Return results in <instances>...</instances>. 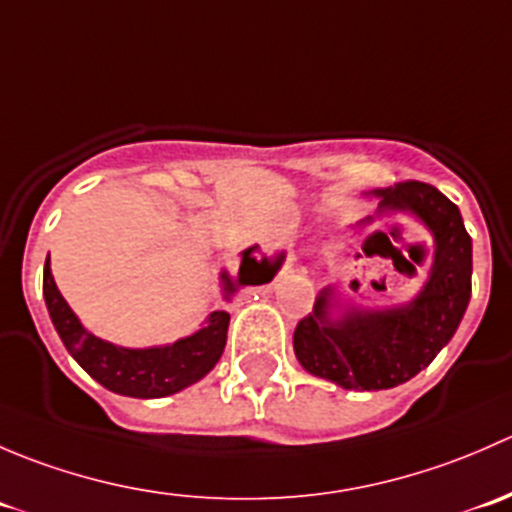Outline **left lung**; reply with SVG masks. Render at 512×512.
I'll return each mask as SVG.
<instances>
[{"mask_svg":"<svg viewBox=\"0 0 512 512\" xmlns=\"http://www.w3.org/2000/svg\"><path fill=\"white\" fill-rule=\"evenodd\" d=\"M374 195L379 215L411 213L433 235L436 255L426 285L409 304L386 309L349 304L339 317H332L337 299L327 287L312 314L294 329L299 364L319 379L356 391L394 389L414 379L451 342L471 299L473 245L461 210L421 180H404Z\"/></svg>","mask_w":512,"mask_h":512,"instance_id":"8db88e82","label":"left lung"}]
</instances>
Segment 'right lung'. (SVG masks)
<instances>
[{
  "mask_svg": "<svg viewBox=\"0 0 512 512\" xmlns=\"http://www.w3.org/2000/svg\"><path fill=\"white\" fill-rule=\"evenodd\" d=\"M252 250L242 252L237 280H232L227 272L220 275L227 297L240 285H265L275 277L282 257H277V262H270L267 257L257 262L252 257ZM245 261L248 262L247 268L244 267ZM44 299L66 352L79 361L81 369L113 394L133 396V399H163V396L178 394L185 386L200 381L218 364L227 342L230 314L225 309L210 314L203 329L173 344H165V347L126 349L103 342L96 334L86 332L84 324L79 322V317L71 312L66 299L61 297L54 275H51L49 257L44 262Z\"/></svg>",
  "mask_w": 512,
  "mask_h": 512,
  "instance_id": "right-lung-1",
  "label": "right lung"
}]
</instances>
